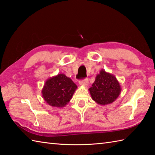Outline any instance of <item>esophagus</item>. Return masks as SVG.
<instances>
[{
    "instance_id": "esophagus-1",
    "label": "esophagus",
    "mask_w": 155,
    "mask_h": 155,
    "mask_svg": "<svg viewBox=\"0 0 155 155\" xmlns=\"http://www.w3.org/2000/svg\"><path fill=\"white\" fill-rule=\"evenodd\" d=\"M80 86H87L88 85V80H87V79H85V80H81L80 81Z\"/></svg>"
}]
</instances>
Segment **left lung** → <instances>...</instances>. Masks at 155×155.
I'll use <instances>...</instances> for the list:
<instances>
[{
	"mask_svg": "<svg viewBox=\"0 0 155 155\" xmlns=\"http://www.w3.org/2000/svg\"><path fill=\"white\" fill-rule=\"evenodd\" d=\"M92 100L101 105L113 103L120 94L121 88L115 75L101 69L89 88Z\"/></svg>",
	"mask_w": 155,
	"mask_h": 155,
	"instance_id": "8db88e82",
	"label": "left lung"
}]
</instances>
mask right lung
<instances>
[{
  "mask_svg": "<svg viewBox=\"0 0 155 155\" xmlns=\"http://www.w3.org/2000/svg\"><path fill=\"white\" fill-rule=\"evenodd\" d=\"M78 86L65 74H59L49 78L42 90L44 100L52 107H65L71 100Z\"/></svg>",
  "mask_w": 155,
  "mask_h": 155,
  "instance_id": "right-lung-1",
  "label": "right lung"
}]
</instances>
